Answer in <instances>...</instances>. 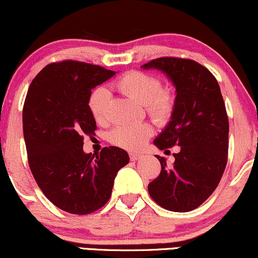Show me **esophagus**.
Instances as JSON below:
<instances>
[{
    "instance_id": "esophagus-1",
    "label": "esophagus",
    "mask_w": 258,
    "mask_h": 258,
    "mask_svg": "<svg viewBox=\"0 0 258 258\" xmlns=\"http://www.w3.org/2000/svg\"><path fill=\"white\" fill-rule=\"evenodd\" d=\"M130 158H131V161H138V159L142 158V155H139V153H131Z\"/></svg>"
}]
</instances>
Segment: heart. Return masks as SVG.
<instances>
[{
  "label": "heart",
  "instance_id": "heart-1",
  "mask_svg": "<svg viewBox=\"0 0 258 258\" xmlns=\"http://www.w3.org/2000/svg\"><path fill=\"white\" fill-rule=\"evenodd\" d=\"M115 88L123 95L144 105L155 122L164 125L171 119L175 110V96L170 90L162 89L158 77L142 71H130L116 81ZM109 99V91L103 87L96 88L91 93L88 105L96 122L106 121ZM151 135L152 128L149 123H123L110 132V142L120 148L136 151L145 144Z\"/></svg>",
  "mask_w": 258,
  "mask_h": 258
}]
</instances>
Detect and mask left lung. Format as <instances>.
Wrapping results in <instances>:
<instances>
[{
	"label": "left lung",
	"mask_w": 258,
	"mask_h": 258,
	"mask_svg": "<svg viewBox=\"0 0 258 258\" xmlns=\"http://www.w3.org/2000/svg\"><path fill=\"white\" fill-rule=\"evenodd\" d=\"M142 68L161 71L176 89L174 114L153 144L180 146L172 165L157 156L162 170L149 183L150 197L168 211H193L216 190L227 163L229 119L220 87L191 59L163 57Z\"/></svg>",
	"instance_id": "8db88e82"
}]
</instances>
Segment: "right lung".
<instances>
[{
	"mask_svg": "<svg viewBox=\"0 0 258 258\" xmlns=\"http://www.w3.org/2000/svg\"><path fill=\"white\" fill-rule=\"evenodd\" d=\"M115 74L82 61L52 63L35 76L26 96L22 123L29 168L45 197L69 213L89 214L105 206L116 174L130 162L116 146L100 155L83 151V136L96 130L88 105L91 89Z\"/></svg>",
	"mask_w": 258,
	"mask_h": 258,
	"instance_id": "1",
	"label": "right lung"
}]
</instances>
